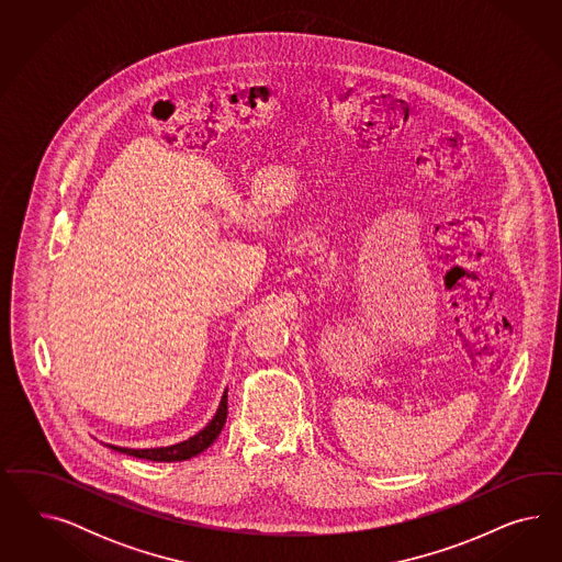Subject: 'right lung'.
Listing matches in <instances>:
<instances>
[{
  "mask_svg": "<svg viewBox=\"0 0 562 562\" xmlns=\"http://www.w3.org/2000/svg\"><path fill=\"white\" fill-rule=\"evenodd\" d=\"M226 397H228V393L224 392L216 416L210 420V425L205 426L204 430H200L198 435H193L188 441L177 442V445H170V447H156V449H127V447H115V445H109V447L115 449V451H120V453H125V456L139 458V460H191V458H195L198 453L205 451L212 442L218 439L222 426L226 423V414H228V400H226Z\"/></svg>",
  "mask_w": 562,
  "mask_h": 562,
  "instance_id": "obj_1",
  "label": "right lung"
}]
</instances>
